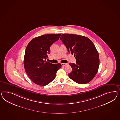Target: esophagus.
I'll return each instance as SVG.
<instances>
[{
	"instance_id": "34e87169",
	"label": "esophagus",
	"mask_w": 120,
	"mask_h": 120,
	"mask_svg": "<svg viewBox=\"0 0 120 120\" xmlns=\"http://www.w3.org/2000/svg\"><path fill=\"white\" fill-rule=\"evenodd\" d=\"M61 65H62V66H65V65H66L67 64L65 63H61Z\"/></svg>"
}]
</instances>
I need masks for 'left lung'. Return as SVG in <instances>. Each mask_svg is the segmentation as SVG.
<instances>
[{
	"instance_id": "left-lung-1",
	"label": "left lung",
	"mask_w": 120,
	"mask_h": 120,
	"mask_svg": "<svg viewBox=\"0 0 120 120\" xmlns=\"http://www.w3.org/2000/svg\"><path fill=\"white\" fill-rule=\"evenodd\" d=\"M60 40L76 60L75 64H69L72 70L69 77L79 84L89 83L97 73L100 64L99 53L94 43L86 37L73 34H62Z\"/></svg>"
}]
</instances>
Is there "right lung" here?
I'll use <instances>...</instances> for the list:
<instances>
[{
    "label": "right lung",
    "mask_w": 120,
    "mask_h": 120,
    "mask_svg": "<svg viewBox=\"0 0 120 120\" xmlns=\"http://www.w3.org/2000/svg\"><path fill=\"white\" fill-rule=\"evenodd\" d=\"M61 34H47L36 37L26 47L23 64L30 79L36 84L45 86L55 78L56 72L62 67L60 63L46 61L52 45L58 41Z\"/></svg>",
    "instance_id": "right-lung-1"
}]
</instances>
